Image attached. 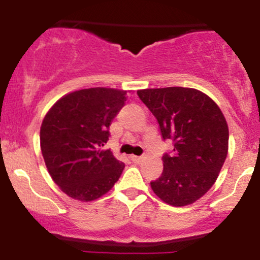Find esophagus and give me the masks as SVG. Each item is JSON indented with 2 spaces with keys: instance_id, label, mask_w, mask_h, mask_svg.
Masks as SVG:
<instances>
[{
  "instance_id": "34e87169",
  "label": "esophagus",
  "mask_w": 260,
  "mask_h": 260,
  "mask_svg": "<svg viewBox=\"0 0 260 260\" xmlns=\"http://www.w3.org/2000/svg\"><path fill=\"white\" fill-rule=\"evenodd\" d=\"M131 160H132L134 164H139V162H142V161H143V157L142 156H136V155H132V156H131Z\"/></svg>"
}]
</instances>
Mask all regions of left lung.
Returning <instances> with one entry per match:
<instances>
[{
	"mask_svg": "<svg viewBox=\"0 0 260 260\" xmlns=\"http://www.w3.org/2000/svg\"><path fill=\"white\" fill-rule=\"evenodd\" d=\"M157 120L174 150L162 155L164 170L151 181L154 193L174 207L198 201L210 189L229 149V128L221 110L204 92L170 86L137 91Z\"/></svg>",
	"mask_w": 260,
	"mask_h": 260,
	"instance_id": "obj_1",
	"label": "left lung"
}]
</instances>
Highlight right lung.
<instances>
[{
  "label": "right lung",
  "mask_w": 260,
  "mask_h": 260,
  "mask_svg": "<svg viewBox=\"0 0 260 260\" xmlns=\"http://www.w3.org/2000/svg\"><path fill=\"white\" fill-rule=\"evenodd\" d=\"M127 100L123 90L83 89L67 94L46 113L40 129L41 153L52 180L67 196L94 201L118 181L124 164L103 147Z\"/></svg>",
  "instance_id": "add662e5"
}]
</instances>
